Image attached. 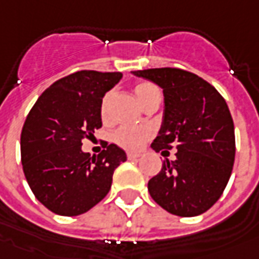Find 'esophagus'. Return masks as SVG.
Instances as JSON below:
<instances>
[{
    "mask_svg": "<svg viewBox=\"0 0 259 259\" xmlns=\"http://www.w3.org/2000/svg\"><path fill=\"white\" fill-rule=\"evenodd\" d=\"M140 156H141L140 153H133V152H128V153H126V158H128V159H130V160L138 159Z\"/></svg>",
    "mask_w": 259,
    "mask_h": 259,
    "instance_id": "obj_1",
    "label": "esophagus"
}]
</instances>
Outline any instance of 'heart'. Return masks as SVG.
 I'll use <instances>...</instances> for the list:
<instances>
[{"label": "heart", "mask_w": 259, "mask_h": 259, "mask_svg": "<svg viewBox=\"0 0 259 259\" xmlns=\"http://www.w3.org/2000/svg\"><path fill=\"white\" fill-rule=\"evenodd\" d=\"M135 97L140 101L142 107H145L151 101L160 100V90L156 84L151 81H140L134 85ZM111 93H107L101 100L100 106V115L103 121H107L110 117V104H111ZM152 135V130L149 126H133L122 125L118 130H115L112 134V141L124 148L126 151H138L142 144Z\"/></svg>", "instance_id": "obj_1"}]
</instances>
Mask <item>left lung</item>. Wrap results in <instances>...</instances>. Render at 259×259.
Instances as JSON below:
<instances>
[{
  "mask_svg": "<svg viewBox=\"0 0 259 259\" xmlns=\"http://www.w3.org/2000/svg\"><path fill=\"white\" fill-rule=\"evenodd\" d=\"M133 74L163 90V121L151 147L156 152L178 149L176 159L163 160L159 174L148 182L151 197L175 215L207 211L220 199L234 165V122L226 100L206 80L182 69Z\"/></svg>",
  "mask_w": 259,
  "mask_h": 259,
  "instance_id": "left-lung-1",
  "label": "left lung"
}]
</instances>
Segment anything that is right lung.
Returning a JSON list of instances; mask_svg holds the SVG:
<instances>
[{"mask_svg": "<svg viewBox=\"0 0 259 259\" xmlns=\"http://www.w3.org/2000/svg\"><path fill=\"white\" fill-rule=\"evenodd\" d=\"M122 77L119 72L80 70L55 81L36 100L21 133V160L37 200L55 214H83L110 192L112 174L125 162L115 144L99 155L81 141L103 125L100 106Z\"/></svg>", "mask_w": 259, "mask_h": 259, "instance_id": "1", "label": "right lung"}]
</instances>
